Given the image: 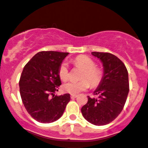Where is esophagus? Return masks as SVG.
Masks as SVG:
<instances>
[{
  "instance_id": "34e87169",
  "label": "esophagus",
  "mask_w": 148,
  "mask_h": 148,
  "mask_svg": "<svg viewBox=\"0 0 148 148\" xmlns=\"http://www.w3.org/2000/svg\"><path fill=\"white\" fill-rule=\"evenodd\" d=\"M77 96H78V95H71V98L72 99L75 98V97H77Z\"/></svg>"
}]
</instances>
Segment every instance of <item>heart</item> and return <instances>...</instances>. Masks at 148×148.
<instances>
[{
  "label": "heart",
  "instance_id": "obj_1",
  "mask_svg": "<svg viewBox=\"0 0 148 148\" xmlns=\"http://www.w3.org/2000/svg\"><path fill=\"white\" fill-rule=\"evenodd\" d=\"M73 64L76 68L82 69L79 77L81 80L65 83L63 85V90L65 92L75 95L87 90L90 85L92 88H97L101 85L103 81V71L96 66L93 60L85 55H79L73 60ZM58 75L63 81H66L69 78V67L66 61L60 63Z\"/></svg>",
  "mask_w": 148,
  "mask_h": 148
}]
</instances>
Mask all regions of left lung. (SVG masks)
Instances as JSON below:
<instances>
[{
	"label": "left lung",
	"mask_w": 148,
	"mask_h": 148,
	"mask_svg": "<svg viewBox=\"0 0 148 148\" xmlns=\"http://www.w3.org/2000/svg\"><path fill=\"white\" fill-rule=\"evenodd\" d=\"M103 66V81L81 111L85 119L95 125L111 123L120 114L129 91V75L123 61L110 53L91 52Z\"/></svg>",
	"instance_id": "obj_1"
}]
</instances>
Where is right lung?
I'll return each instance as SVG.
<instances>
[{
  "label": "right lung",
  "mask_w": 148,
  "mask_h": 148,
  "mask_svg": "<svg viewBox=\"0 0 148 148\" xmlns=\"http://www.w3.org/2000/svg\"><path fill=\"white\" fill-rule=\"evenodd\" d=\"M69 53L41 51L23 68L19 91L23 105L33 119L42 123L60 119L70 101V95H54L61 85L58 69Z\"/></svg>",
  "instance_id": "obj_1"
}]
</instances>
